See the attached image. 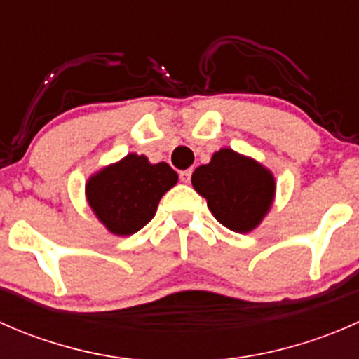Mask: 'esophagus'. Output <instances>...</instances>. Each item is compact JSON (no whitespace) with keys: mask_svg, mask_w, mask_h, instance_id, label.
<instances>
[{"mask_svg":"<svg viewBox=\"0 0 359 359\" xmlns=\"http://www.w3.org/2000/svg\"><path fill=\"white\" fill-rule=\"evenodd\" d=\"M191 175H193V172H191V170H182V172H179L180 180H182L184 184L189 182V180H191Z\"/></svg>","mask_w":359,"mask_h":359,"instance_id":"obj_1","label":"esophagus"}]
</instances>
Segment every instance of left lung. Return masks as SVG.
<instances>
[{
	"label": "left lung",
	"instance_id": "obj_1",
	"mask_svg": "<svg viewBox=\"0 0 359 359\" xmlns=\"http://www.w3.org/2000/svg\"><path fill=\"white\" fill-rule=\"evenodd\" d=\"M191 182L213 217L234 233H248L259 226L276 187L269 170L233 149H220L208 165L198 166Z\"/></svg>",
	"mask_w": 359,
	"mask_h": 359
}]
</instances>
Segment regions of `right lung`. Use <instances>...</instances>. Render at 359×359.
<instances>
[{"label": "right lung", "mask_w": 359, "mask_h": 359, "mask_svg": "<svg viewBox=\"0 0 359 359\" xmlns=\"http://www.w3.org/2000/svg\"><path fill=\"white\" fill-rule=\"evenodd\" d=\"M177 180L166 163L151 165L146 156L128 154L88 180L86 198L111 233L128 236L153 219L161 196Z\"/></svg>", "instance_id": "right-lung-1"}]
</instances>
